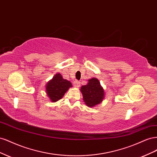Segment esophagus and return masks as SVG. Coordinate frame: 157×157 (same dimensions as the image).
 Listing matches in <instances>:
<instances>
[{"instance_id":"esophagus-1","label":"esophagus","mask_w":157,"mask_h":157,"mask_svg":"<svg viewBox=\"0 0 157 157\" xmlns=\"http://www.w3.org/2000/svg\"><path fill=\"white\" fill-rule=\"evenodd\" d=\"M73 86L76 88H78L80 86V82L79 81H78V80H75V81H74L73 82Z\"/></svg>"}]
</instances>
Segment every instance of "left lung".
Segmentation results:
<instances>
[{
  "label": "left lung",
  "mask_w": 157,
  "mask_h": 157,
  "mask_svg": "<svg viewBox=\"0 0 157 157\" xmlns=\"http://www.w3.org/2000/svg\"><path fill=\"white\" fill-rule=\"evenodd\" d=\"M80 90L82 94L84 102L89 107L98 105L105 98L104 89L96 78L88 80V84L81 86Z\"/></svg>",
  "instance_id": "1"
}]
</instances>
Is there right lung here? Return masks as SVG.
Masks as SVG:
<instances>
[{"label": "right lung", "instance_id": "right-lung-1", "mask_svg": "<svg viewBox=\"0 0 157 157\" xmlns=\"http://www.w3.org/2000/svg\"><path fill=\"white\" fill-rule=\"evenodd\" d=\"M71 87H72L71 82L63 79L60 73H57L46 84V93L51 101L56 102L62 98Z\"/></svg>", "mask_w": 157, "mask_h": 157}]
</instances>
